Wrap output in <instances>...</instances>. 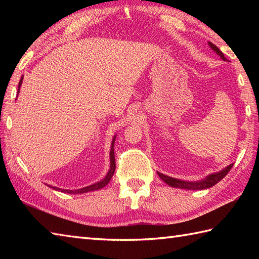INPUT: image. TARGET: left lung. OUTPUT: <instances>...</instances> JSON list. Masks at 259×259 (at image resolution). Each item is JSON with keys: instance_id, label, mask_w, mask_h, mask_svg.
<instances>
[{"instance_id": "left-lung-1", "label": "left lung", "mask_w": 259, "mask_h": 259, "mask_svg": "<svg viewBox=\"0 0 259 259\" xmlns=\"http://www.w3.org/2000/svg\"><path fill=\"white\" fill-rule=\"evenodd\" d=\"M208 43H209V47H210L212 50L224 60V61H226V58L224 57V53L221 50H219V49L213 45V43H211V42H208ZM233 166H234V163L229 164L228 167H226L224 170H222V171L209 175L207 178H205L201 181H196V183H191V181L189 183V181L175 179L172 177H168V176H164L160 172H158V175H159V177H160L164 181V183H166L169 186H171V187H176V188L188 189V190H198V189L210 188V187H212V186L216 185L217 183H219V181H221L225 177V176H226L229 172V170L233 168Z\"/></svg>"}]
</instances>
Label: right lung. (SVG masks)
Returning a JSON list of instances; mask_svg holds the SVG:
<instances>
[{
    "label": "right lung",
    "instance_id": "right-lung-1",
    "mask_svg": "<svg viewBox=\"0 0 259 259\" xmlns=\"http://www.w3.org/2000/svg\"><path fill=\"white\" fill-rule=\"evenodd\" d=\"M22 80H23V78H21L20 82H19V89H18V93L20 92V87L22 84ZM114 139L113 138V141H112V146H111V151H110V170L109 172L107 174L106 178H104L103 180L99 181V183H96L93 184L91 186H88V187H84V188H81V189H76V190H68V189H60V188H57V187H52V186H49L51 187V188H53L54 190H61L62 192H67V194H84V192H88V191H93V190H98V189H101L103 188L104 186L109 184V181L111 180L112 176L114 174V170H115V160H114V151H113V144H114Z\"/></svg>",
    "mask_w": 259,
    "mask_h": 259
}]
</instances>
